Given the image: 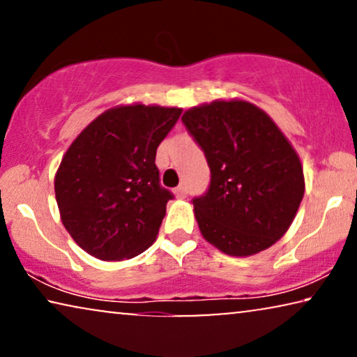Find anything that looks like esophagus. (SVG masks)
Instances as JSON below:
<instances>
[{
  "label": "esophagus",
  "mask_w": 357,
  "mask_h": 357,
  "mask_svg": "<svg viewBox=\"0 0 357 357\" xmlns=\"http://www.w3.org/2000/svg\"><path fill=\"white\" fill-rule=\"evenodd\" d=\"M175 195H177L178 198H187V195H188V188L185 187V185H180V187L175 188Z\"/></svg>",
  "instance_id": "1"
}]
</instances>
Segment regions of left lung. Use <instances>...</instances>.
Masks as SVG:
<instances>
[{
  "label": "left lung",
  "mask_w": 357,
  "mask_h": 357,
  "mask_svg": "<svg viewBox=\"0 0 357 357\" xmlns=\"http://www.w3.org/2000/svg\"><path fill=\"white\" fill-rule=\"evenodd\" d=\"M211 170L192 199L199 231L234 257L258 253L284 236L304 197L296 151L273 120L243 100H216L182 116Z\"/></svg>",
  "instance_id": "left-lung-1"
}]
</instances>
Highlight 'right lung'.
<instances>
[{
    "label": "right lung",
    "instance_id": "1",
    "mask_svg": "<svg viewBox=\"0 0 357 357\" xmlns=\"http://www.w3.org/2000/svg\"><path fill=\"white\" fill-rule=\"evenodd\" d=\"M182 109L107 110L66 151L55 177L61 221L77 245L104 261L143 253L174 198L160 185L155 151Z\"/></svg>",
    "mask_w": 357,
    "mask_h": 357
}]
</instances>
